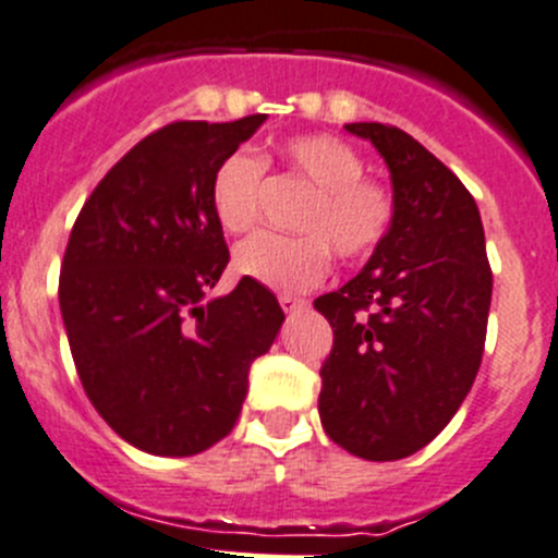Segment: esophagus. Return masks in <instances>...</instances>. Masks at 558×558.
I'll use <instances>...</instances> for the list:
<instances>
[{"mask_svg": "<svg viewBox=\"0 0 558 558\" xmlns=\"http://www.w3.org/2000/svg\"><path fill=\"white\" fill-rule=\"evenodd\" d=\"M278 303H280V308L286 311V314H291V311L303 308L305 300H303V296H294V294H280Z\"/></svg>", "mask_w": 558, "mask_h": 558, "instance_id": "obj_1", "label": "esophagus"}]
</instances>
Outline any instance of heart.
<instances>
[{"instance_id":"1","label":"heart","mask_w":558,"mask_h":558,"mask_svg":"<svg viewBox=\"0 0 558 558\" xmlns=\"http://www.w3.org/2000/svg\"><path fill=\"white\" fill-rule=\"evenodd\" d=\"M283 168L314 186L296 217L303 233H255L233 255L239 275L278 291H305L330 269V250L347 264L366 262L388 239L397 201L379 181L366 179V161L350 143L332 134H300L275 156L236 150L217 165L208 184V206L226 233H244L258 220L264 165Z\"/></svg>"}]
</instances>
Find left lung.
I'll use <instances>...</instances> for the list:
<instances>
[{"mask_svg": "<svg viewBox=\"0 0 558 558\" xmlns=\"http://www.w3.org/2000/svg\"><path fill=\"white\" fill-rule=\"evenodd\" d=\"M383 154L397 220L366 267L314 303L332 327L322 363L327 437L363 460L424 449L468 397L493 272L476 201L444 161L388 123H347Z\"/></svg>", "mask_w": 558, "mask_h": 558, "instance_id": "obj_1", "label": "left lung"}]
</instances>
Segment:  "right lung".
I'll return each instance as SVG.
<instances>
[{"instance_id":"1","label":"right lung","mask_w":558,"mask_h":558,"mask_svg":"<svg viewBox=\"0 0 558 558\" xmlns=\"http://www.w3.org/2000/svg\"><path fill=\"white\" fill-rule=\"evenodd\" d=\"M267 114L175 121L140 140L82 206L62 255L60 311L87 399L126 444L192 457L228 435L283 311L242 278L208 300L228 244L208 206L217 165Z\"/></svg>"}]
</instances>
